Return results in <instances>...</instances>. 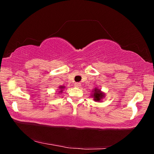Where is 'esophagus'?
I'll return each instance as SVG.
<instances>
[{
    "mask_svg": "<svg viewBox=\"0 0 154 154\" xmlns=\"http://www.w3.org/2000/svg\"><path fill=\"white\" fill-rule=\"evenodd\" d=\"M75 86L77 87V88H79L81 86V83L79 82H77L75 83Z\"/></svg>",
    "mask_w": 154,
    "mask_h": 154,
    "instance_id": "1",
    "label": "esophagus"
}]
</instances>
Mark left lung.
Returning a JSON list of instances; mask_svg holds the SVG:
<instances>
[{
    "label": "left lung",
    "mask_w": 154,
    "mask_h": 154,
    "mask_svg": "<svg viewBox=\"0 0 154 154\" xmlns=\"http://www.w3.org/2000/svg\"><path fill=\"white\" fill-rule=\"evenodd\" d=\"M91 96L94 98V100L96 101V102H101L103 99L105 97V93L103 92L98 88H94Z\"/></svg>",
    "instance_id": "1"
}]
</instances>
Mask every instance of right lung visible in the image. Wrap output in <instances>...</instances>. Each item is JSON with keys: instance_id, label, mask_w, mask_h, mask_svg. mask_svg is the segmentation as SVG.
<instances>
[{"instance_id": "1", "label": "right lung", "mask_w": 154, "mask_h": 154, "mask_svg": "<svg viewBox=\"0 0 154 154\" xmlns=\"http://www.w3.org/2000/svg\"><path fill=\"white\" fill-rule=\"evenodd\" d=\"M58 88H59V90H60L59 93H62V91H63L64 88H65V86H64V85H60V86L58 87Z\"/></svg>"}]
</instances>
